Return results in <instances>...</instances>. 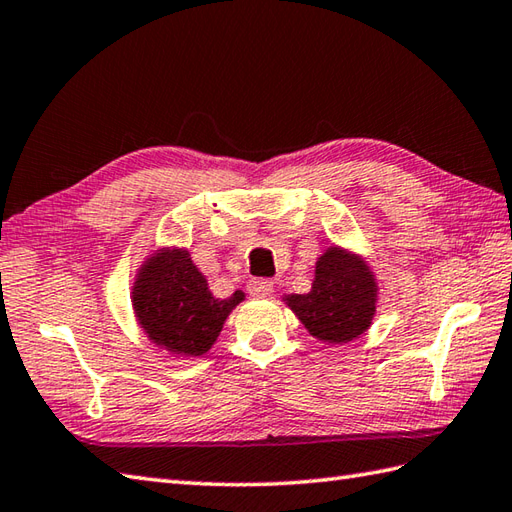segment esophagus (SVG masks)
Wrapping results in <instances>:
<instances>
[{"instance_id":"34e87169","label":"esophagus","mask_w":512,"mask_h":512,"mask_svg":"<svg viewBox=\"0 0 512 512\" xmlns=\"http://www.w3.org/2000/svg\"><path fill=\"white\" fill-rule=\"evenodd\" d=\"M247 291H249V295H254V298H269V295L274 293V282L254 278V280H249Z\"/></svg>"}]
</instances>
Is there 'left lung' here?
Returning <instances> with one entry per match:
<instances>
[{
	"label": "left lung",
	"mask_w": 512,
	"mask_h": 512,
	"mask_svg": "<svg viewBox=\"0 0 512 512\" xmlns=\"http://www.w3.org/2000/svg\"><path fill=\"white\" fill-rule=\"evenodd\" d=\"M311 337L324 344H346L372 326L379 282L368 260L342 245H331L315 260L309 293L282 298Z\"/></svg>",
	"instance_id": "8db88e82"
}]
</instances>
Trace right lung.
I'll return each mask as SVG.
<instances>
[{
  "mask_svg": "<svg viewBox=\"0 0 512 512\" xmlns=\"http://www.w3.org/2000/svg\"><path fill=\"white\" fill-rule=\"evenodd\" d=\"M245 293L214 298L208 278L186 247H157L142 260L131 287L133 315L142 333L173 357H203Z\"/></svg>",
  "mask_w": 512,
  "mask_h": 512,
  "instance_id": "1",
  "label": "right lung"
}]
</instances>
